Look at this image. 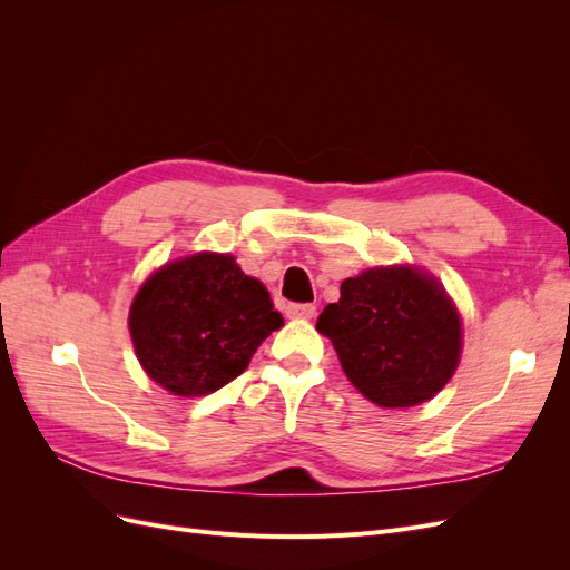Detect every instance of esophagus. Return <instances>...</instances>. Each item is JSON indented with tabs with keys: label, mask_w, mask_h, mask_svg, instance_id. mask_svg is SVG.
I'll list each match as a JSON object with an SVG mask.
<instances>
[{
	"label": "esophagus",
	"mask_w": 570,
	"mask_h": 570,
	"mask_svg": "<svg viewBox=\"0 0 570 570\" xmlns=\"http://www.w3.org/2000/svg\"><path fill=\"white\" fill-rule=\"evenodd\" d=\"M285 314H287V318H302V321H308V318H314V314H316V306H314V304H287Z\"/></svg>",
	"instance_id": "34e87169"
}]
</instances>
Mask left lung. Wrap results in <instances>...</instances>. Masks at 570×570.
I'll return each instance as SVG.
<instances>
[{
	"label": "left lung",
	"mask_w": 570,
	"mask_h": 570,
	"mask_svg": "<svg viewBox=\"0 0 570 570\" xmlns=\"http://www.w3.org/2000/svg\"><path fill=\"white\" fill-rule=\"evenodd\" d=\"M316 331L333 342L350 383L385 409L433 400L461 358L454 302L413 266H377L347 278Z\"/></svg>",
	"instance_id": "8db88e82"
}]
</instances>
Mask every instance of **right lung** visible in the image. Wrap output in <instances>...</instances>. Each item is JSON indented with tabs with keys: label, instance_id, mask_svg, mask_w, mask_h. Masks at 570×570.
Masks as SVG:
<instances>
[{
	"label": "right lung",
	"instance_id": "right-lung-1",
	"mask_svg": "<svg viewBox=\"0 0 570 570\" xmlns=\"http://www.w3.org/2000/svg\"><path fill=\"white\" fill-rule=\"evenodd\" d=\"M281 325L268 289L216 252L151 273L128 316L145 373L178 396H204L235 381Z\"/></svg>",
	"mask_w": 570,
	"mask_h": 570
}]
</instances>
